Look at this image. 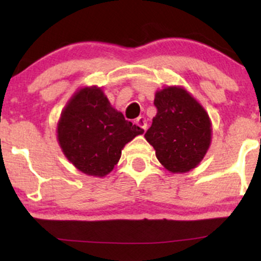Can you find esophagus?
<instances>
[{
  "label": "esophagus",
  "instance_id": "1",
  "mask_svg": "<svg viewBox=\"0 0 261 261\" xmlns=\"http://www.w3.org/2000/svg\"><path fill=\"white\" fill-rule=\"evenodd\" d=\"M136 125L137 126H140L141 128H143V130H146V127H147V121H146V119L143 118V116H139V118L136 119Z\"/></svg>",
  "mask_w": 261,
  "mask_h": 261
}]
</instances>
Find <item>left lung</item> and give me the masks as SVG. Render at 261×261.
Segmentation results:
<instances>
[{"label": "left lung", "mask_w": 261, "mask_h": 261, "mask_svg": "<svg viewBox=\"0 0 261 261\" xmlns=\"http://www.w3.org/2000/svg\"><path fill=\"white\" fill-rule=\"evenodd\" d=\"M157 114L146 140L155 157L170 173L196 168L211 145L212 125L207 112L187 89L167 86L155 92Z\"/></svg>", "instance_id": "1"}]
</instances>
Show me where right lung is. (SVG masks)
<instances>
[{
  "label": "right lung",
  "instance_id": "obj_1",
  "mask_svg": "<svg viewBox=\"0 0 261 261\" xmlns=\"http://www.w3.org/2000/svg\"><path fill=\"white\" fill-rule=\"evenodd\" d=\"M59 145L80 172L103 178L114 169L126 143L143 130L125 120L100 87H82L60 115Z\"/></svg>",
  "mask_w": 261,
  "mask_h": 261
}]
</instances>
